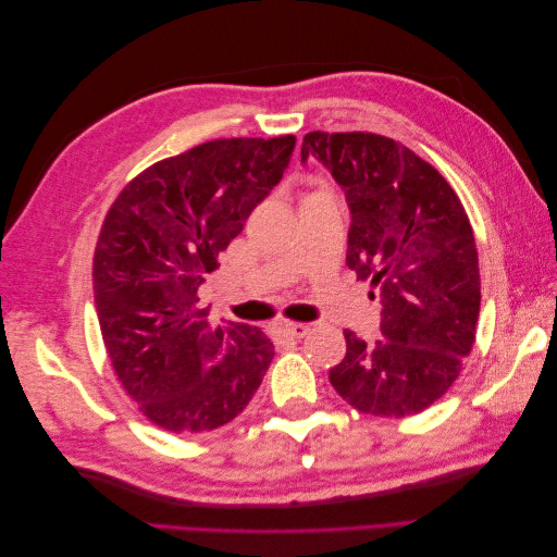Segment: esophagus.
Instances as JSON below:
<instances>
[{
  "mask_svg": "<svg viewBox=\"0 0 557 557\" xmlns=\"http://www.w3.org/2000/svg\"><path fill=\"white\" fill-rule=\"evenodd\" d=\"M281 334L288 336V339H301V336L309 334V325L305 323H288L281 327Z\"/></svg>",
  "mask_w": 557,
  "mask_h": 557,
  "instance_id": "esophagus-1",
  "label": "esophagus"
}]
</instances>
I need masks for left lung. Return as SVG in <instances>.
Masks as SVG:
<instances>
[{
	"label": "left lung",
	"mask_w": 557,
	"mask_h": 557,
	"mask_svg": "<svg viewBox=\"0 0 557 557\" xmlns=\"http://www.w3.org/2000/svg\"><path fill=\"white\" fill-rule=\"evenodd\" d=\"M309 158L342 185L346 264L381 297L383 339L344 330L330 383L362 413H420L460 376L476 339L479 252L465 207L432 164L381 134L309 132L301 164Z\"/></svg>",
	"instance_id": "obj_1"
}]
</instances>
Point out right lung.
Wrapping results in <instances>:
<instances>
[{
    "label": "right lung",
    "instance_id": "right-lung-1",
    "mask_svg": "<svg viewBox=\"0 0 557 557\" xmlns=\"http://www.w3.org/2000/svg\"><path fill=\"white\" fill-rule=\"evenodd\" d=\"M295 141L195 146L148 166L107 213L92 262L99 327L125 393L162 430L227 425L272 364L274 344L260 327H211L197 290L283 178Z\"/></svg>",
    "mask_w": 557,
    "mask_h": 557
}]
</instances>
